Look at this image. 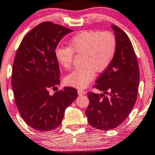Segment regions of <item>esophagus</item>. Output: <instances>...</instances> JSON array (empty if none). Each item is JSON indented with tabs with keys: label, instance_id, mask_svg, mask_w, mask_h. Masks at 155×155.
<instances>
[{
	"label": "esophagus",
	"instance_id": "34e87169",
	"mask_svg": "<svg viewBox=\"0 0 155 155\" xmlns=\"http://www.w3.org/2000/svg\"><path fill=\"white\" fill-rule=\"evenodd\" d=\"M86 94V92L84 90H82V89H79V90H78V94H79V96L84 95V94Z\"/></svg>",
	"mask_w": 155,
	"mask_h": 155
}]
</instances>
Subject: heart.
<instances>
[{"instance_id": "b5f03b06", "label": "heart", "mask_w": 155, "mask_h": 155, "mask_svg": "<svg viewBox=\"0 0 155 155\" xmlns=\"http://www.w3.org/2000/svg\"><path fill=\"white\" fill-rule=\"evenodd\" d=\"M69 48L58 47L55 50L57 62L65 69L72 65L73 53L82 54L84 67L73 71L64 81L72 87H86L95 76V71H105L110 64L117 52V41L114 34L109 31H84L76 34L70 41Z\"/></svg>"}]
</instances>
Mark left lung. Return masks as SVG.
Returning <instances> with one entry per match:
<instances>
[{"mask_svg":"<svg viewBox=\"0 0 155 155\" xmlns=\"http://www.w3.org/2000/svg\"><path fill=\"white\" fill-rule=\"evenodd\" d=\"M110 27L117 41L116 54L96 81L94 87L102 94L87 93L90 103L85 110L89 124L103 131L115 128L128 117L136 102L140 82L139 66L131 41L117 26Z\"/></svg>","mask_w":155,"mask_h":155,"instance_id":"obj_1","label":"left lung"}]
</instances>
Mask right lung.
<instances>
[{
    "instance_id": "add662e5",
    "label": "right lung",
    "mask_w": 155,
    "mask_h": 155,
    "mask_svg": "<svg viewBox=\"0 0 155 155\" xmlns=\"http://www.w3.org/2000/svg\"><path fill=\"white\" fill-rule=\"evenodd\" d=\"M71 32L53 23H41L25 35L16 53L12 73L15 102L27 124L41 132L59 126L65 109L77 97L73 87L49 93L60 83L55 50Z\"/></svg>"
}]
</instances>
